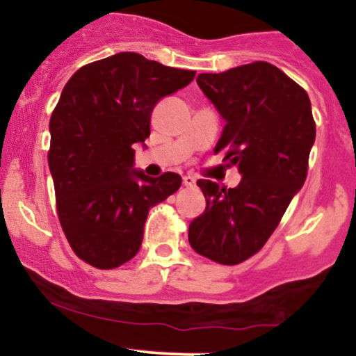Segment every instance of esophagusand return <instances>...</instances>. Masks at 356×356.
<instances>
[{
	"instance_id": "obj_1",
	"label": "esophagus",
	"mask_w": 356,
	"mask_h": 356,
	"mask_svg": "<svg viewBox=\"0 0 356 356\" xmlns=\"http://www.w3.org/2000/svg\"><path fill=\"white\" fill-rule=\"evenodd\" d=\"M182 182L186 187H192L195 184V177H192V175H184Z\"/></svg>"
}]
</instances>
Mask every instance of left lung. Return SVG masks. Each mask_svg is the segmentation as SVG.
<instances>
[{"label": "left lung", "mask_w": 356, "mask_h": 356, "mask_svg": "<svg viewBox=\"0 0 356 356\" xmlns=\"http://www.w3.org/2000/svg\"><path fill=\"white\" fill-rule=\"evenodd\" d=\"M197 85L226 124L214 152L227 149L241 182L226 189L197 181L206 211L192 219L189 243L216 263L239 264L266 244L303 187L316 137L312 102L266 61L201 73Z\"/></svg>", "instance_id": "1"}]
</instances>
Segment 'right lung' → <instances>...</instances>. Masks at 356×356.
<instances>
[{"instance_id": "obj_1", "label": "right lung", "mask_w": 356, "mask_h": 356, "mask_svg": "<svg viewBox=\"0 0 356 356\" xmlns=\"http://www.w3.org/2000/svg\"><path fill=\"white\" fill-rule=\"evenodd\" d=\"M195 72L122 51L81 67L65 85L50 118L48 165L61 229L75 254L99 269L132 259L149 209L181 187L182 177H149L134 167L145 147L157 102Z\"/></svg>"}]
</instances>
